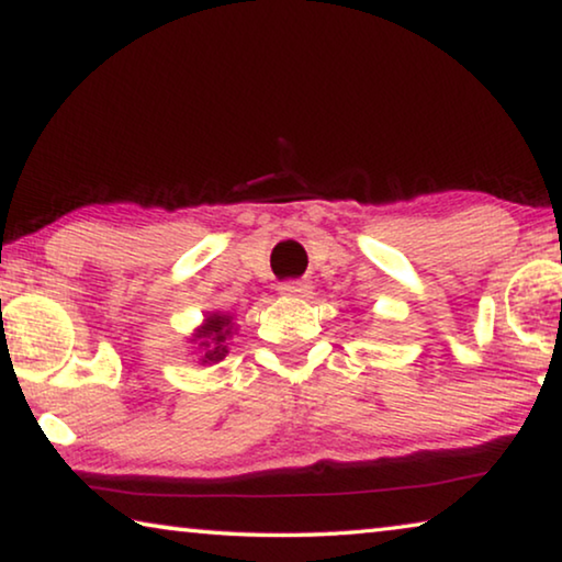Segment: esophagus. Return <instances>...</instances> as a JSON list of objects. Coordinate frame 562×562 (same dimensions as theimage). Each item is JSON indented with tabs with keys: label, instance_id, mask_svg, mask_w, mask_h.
Returning <instances> with one entry per match:
<instances>
[{
	"label": "esophagus",
	"instance_id": "34e87169",
	"mask_svg": "<svg viewBox=\"0 0 562 562\" xmlns=\"http://www.w3.org/2000/svg\"><path fill=\"white\" fill-rule=\"evenodd\" d=\"M312 286H308V281L304 279H291V281H281L279 286V294L283 296H306Z\"/></svg>",
	"mask_w": 562,
	"mask_h": 562
}]
</instances>
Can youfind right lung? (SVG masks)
I'll return each mask as SVG.
<instances>
[{"label": "right lung", "instance_id": "add662e5", "mask_svg": "<svg viewBox=\"0 0 562 562\" xmlns=\"http://www.w3.org/2000/svg\"><path fill=\"white\" fill-rule=\"evenodd\" d=\"M231 316L227 314H213L205 319V327L198 329L194 339L200 341V349L205 352L202 362H217L227 355L225 339L231 337Z\"/></svg>", "mask_w": 562, "mask_h": 562}]
</instances>
